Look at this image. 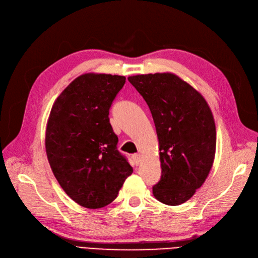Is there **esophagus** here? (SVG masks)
Instances as JSON below:
<instances>
[{
	"mask_svg": "<svg viewBox=\"0 0 258 258\" xmlns=\"http://www.w3.org/2000/svg\"><path fill=\"white\" fill-rule=\"evenodd\" d=\"M132 159H134L136 165L139 166L140 162H141V155H140V154H135L134 156H132Z\"/></svg>",
	"mask_w": 258,
	"mask_h": 258,
	"instance_id": "esophagus-1",
	"label": "esophagus"
}]
</instances>
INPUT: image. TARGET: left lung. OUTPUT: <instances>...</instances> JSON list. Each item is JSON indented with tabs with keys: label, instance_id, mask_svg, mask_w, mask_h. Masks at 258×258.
Masks as SVG:
<instances>
[{
	"label": "left lung",
	"instance_id": "obj_1",
	"mask_svg": "<svg viewBox=\"0 0 258 258\" xmlns=\"http://www.w3.org/2000/svg\"><path fill=\"white\" fill-rule=\"evenodd\" d=\"M128 81L150 107L159 143L160 181L154 197L168 206L189 200L213 166L216 128L201 93L171 72L139 74Z\"/></svg>",
	"mask_w": 258,
	"mask_h": 258
}]
</instances>
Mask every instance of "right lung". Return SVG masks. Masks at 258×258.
I'll use <instances>...</instances> for the list:
<instances>
[{
  "mask_svg": "<svg viewBox=\"0 0 258 258\" xmlns=\"http://www.w3.org/2000/svg\"><path fill=\"white\" fill-rule=\"evenodd\" d=\"M126 77L85 73L52 104L45 148L54 177L68 196L87 209L113 202L134 169L117 151L108 111Z\"/></svg>",
  "mask_w": 258,
  "mask_h": 258,
  "instance_id": "add662e5",
  "label": "right lung"
}]
</instances>
